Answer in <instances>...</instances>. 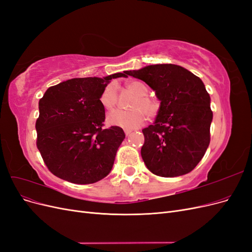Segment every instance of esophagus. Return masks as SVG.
<instances>
[{"instance_id": "1", "label": "esophagus", "mask_w": 252, "mask_h": 252, "mask_svg": "<svg viewBox=\"0 0 252 252\" xmlns=\"http://www.w3.org/2000/svg\"><path fill=\"white\" fill-rule=\"evenodd\" d=\"M124 132H125L126 135H129V134H130V133L132 132V130H130V129H125Z\"/></svg>"}]
</instances>
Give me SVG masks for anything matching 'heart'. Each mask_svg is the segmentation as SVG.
Returning a JSON list of instances; mask_svg holds the SVG:
<instances>
[{"label":"heart","mask_w":252,"mask_h":252,"mask_svg":"<svg viewBox=\"0 0 252 252\" xmlns=\"http://www.w3.org/2000/svg\"><path fill=\"white\" fill-rule=\"evenodd\" d=\"M135 97L132 100L130 107L133 109L123 110L116 109L107 116L108 124L119 126L125 129H134L143 125L148 117L154 118L159 111V103L154 97L148 96V88L143 82L133 81L127 85ZM118 102V87L114 83H109L104 87L100 94V103L105 109L111 110ZM147 112L145 113L144 111Z\"/></svg>","instance_id":"b5f03b06"}]
</instances>
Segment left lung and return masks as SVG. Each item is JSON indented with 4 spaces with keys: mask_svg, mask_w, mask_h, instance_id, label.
<instances>
[{
    "mask_svg": "<svg viewBox=\"0 0 252 252\" xmlns=\"http://www.w3.org/2000/svg\"><path fill=\"white\" fill-rule=\"evenodd\" d=\"M126 75L144 81L161 101L154 125L143 129V161L156 175L179 177L194 169L210 143L212 111L202 80L174 64L149 65Z\"/></svg>",
    "mask_w": 252,
    "mask_h": 252,
    "instance_id": "8db88e82",
    "label": "left lung"
}]
</instances>
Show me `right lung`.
Returning a JSON list of instances; mask_svg holds the SVG:
<instances>
[{"mask_svg": "<svg viewBox=\"0 0 252 252\" xmlns=\"http://www.w3.org/2000/svg\"><path fill=\"white\" fill-rule=\"evenodd\" d=\"M71 79L49 87L39 102L36 147L49 171L74 184H93L110 171L125 139L118 126L103 128L105 108L100 94L112 79Z\"/></svg>", "mask_w": 252, "mask_h": 252, "instance_id": "1", "label": "right lung"}]
</instances>
